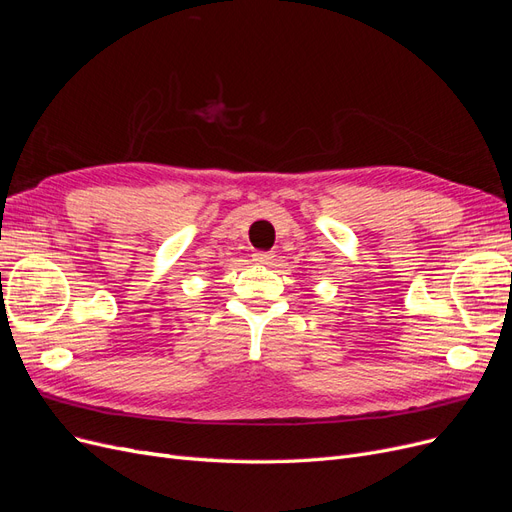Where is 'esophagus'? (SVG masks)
<instances>
[{
  "label": "esophagus",
  "mask_w": 512,
  "mask_h": 512,
  "mask_svg": "<svg viewBox=\"0 0 512 512\" xmlns=\"http://www.w3.org/2000/svg\"><path fill=\"white\" fill-rule=\"evenodd\" d=\"M254 260H256V265H271L273 254L271 252H256Z\"/></svg>",
  "instance_id": "esophagus-1"
}]
</instances>
